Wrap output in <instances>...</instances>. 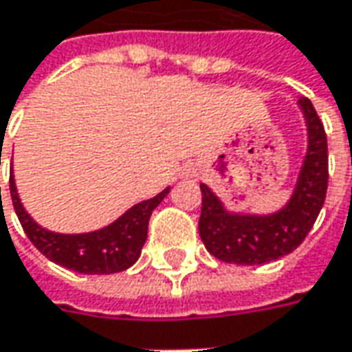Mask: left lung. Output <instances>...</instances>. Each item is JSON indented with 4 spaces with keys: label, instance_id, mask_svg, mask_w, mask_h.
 Segmentation results:
<instances>
[{
    "label": "left lung",
    "instance_id": "obj_1",
    "mask_svg": "<svg viewBox=\"0 0 352 352\" xmlns=\"http://www.w3.org/2000/svg\"><path fill=\"white\" fill-rule=\"evenodd\" d=\"M300 109L308 126V152L290 200L273 214H237L206 185L202 190L199 234L216 259L234 265H263L280 259L304 241L320 214L327 192V136L308 97Z\"/></svg>",
    "mask_w": 352,
    "mask_h": 352
}]
</instances>
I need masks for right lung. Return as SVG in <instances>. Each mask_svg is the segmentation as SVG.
<instances>
[{"label": "right lung", "mask_w": 352, "mask_h": 352, "mask_svg": "<svg viewBox=\"0 0 352 352\" xmlns=\"http://www.w3.org/2000/svg\"><path fill=\"white\" fill-rule=\"evenodd\" d=\"M13 206L32 245L56 265L83 274H111L126 271L138 261L148 237V222L153 208L167 197L169 187L153 199L142 200L116 218L113 224L87 234H56L32 220L19 200L15 179H9Z\"/></svg>", "instance_id": "1"}]
</instances>
